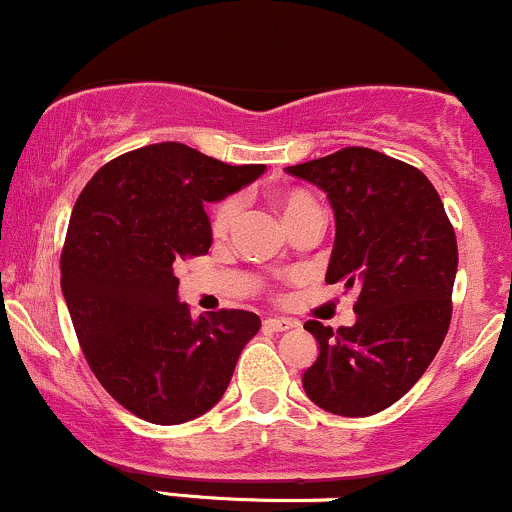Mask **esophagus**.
I'll return each mask as SVG.
<instances>
[{
	"label": "esophagus",
	"mask_w": 512,
	"mask_h": 512,
	"mask_svg": "<svg viewBox=\"0 0 512 512\" xmlns=\"http://www.w3.org/2000/svg\"><path fill=\"white\" fill-rule=\"evenodd\" d=\"M293 327L295 322L285 320V317H268V320H263V329H268V332H288Z\"/></svg>",
	"instance_id": "obj_1"
}]
</instances>
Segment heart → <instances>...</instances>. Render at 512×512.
<instances>
[{
  "label": "heart",
  "instance_id": "obj_1",
  "mask_svg": "<svg viewBox=\"0 0 512 512\" xmlns=\"http://www.w3.org/2000/svg\"><path fill=\"white\" fill-rule=\"evenodd\" d=\"M276 205H278L280 214H283L285 224H288L293 217H298V214H302V212L317 210L315 200H312V197L302 190H283L276 197ZM236 214H239V202H236L234 197H227V200L219 202L212 212V232L217 236L227 234L229 229H232V224L236 222Z\"/></svg>",
  "mask_w": 512,
  "mask_h": 512
}]
</instances>
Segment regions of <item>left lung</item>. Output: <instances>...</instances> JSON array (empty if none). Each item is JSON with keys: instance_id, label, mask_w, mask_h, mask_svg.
<instances>
[{"instance_id": "obj_1", "label": "left lung", "mask_w": 512, "mask_h": 512, "mask_svg": "<svg viewBox=\"0 0 512 512\" xmlns=\"http://www.w3.org/2000/svg\"><path fill=\"white\" fill-rule=\"evenodd\" d=\"M285 170L327 192L337 222L327 283L359 290L351 327L305 322L320 356L302 388L334 415H376L420 381L447 337L454 227L422 170L373 148L349 146Z\"/></svg>"}]
</instances>
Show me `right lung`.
Wrapping results in <instances>:
<instances>
[{
    "mask_svg": "<svg viewBox=\"0 0 512 512\" xmlns=\"http://www.w3.org/2000/svg\"><path fill=\"white\" fill-rule=\"evenodd\" d=\"M263 170L163 141L109 161L75 202L60 254L65 305L97 381L141 420L180 425L212 410L261 329L246 310L192 320L173 266L210 251L207 202Z\"/></svg>",
    "mask_w": 512,
    "mask_h": 512,
    "instance_id": "obj_1",
    "label": "right lung"
}]
</instances>
